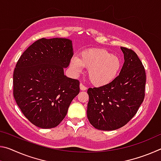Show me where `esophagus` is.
Wrapping results in <instances>:
<instances>
[{"instance_id":"esophagus-1","label":"esophagus","mask_w":161,"mask_h":161,"mask_svg":"<svg viewBox=\"0 0 161 161\" xmlns=\"http://www.w3.org/2000/svg\"><path fill=\"white\" fill-rule=\"evenodd\" d=\"M80 89L81 90H82V91H84V90H86V87L84 85V84H80Z\"/></svg>"}]
</instances>
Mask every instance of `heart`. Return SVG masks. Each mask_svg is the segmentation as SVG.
I'll list each match as a JSON object with an SVG mask.
<instances>
[{"label": "heart", "instance_id": "1", "mask_svg": "<svg viewBox=\"0 0 161 161\" xmlns=\"http://www.w3.org/2000/svg\"><path fill=\"white\" fill-rule=\"evenodd\" d=\"M71 66L80 72L83 67L87 68L88 77L96 86H103L111 82L118 75L121 67L119 57L103 49H90L82 52L80 58L73 57Z\"/></svg>", "mask_w": 161, "mask_h": 161}]
</instances>
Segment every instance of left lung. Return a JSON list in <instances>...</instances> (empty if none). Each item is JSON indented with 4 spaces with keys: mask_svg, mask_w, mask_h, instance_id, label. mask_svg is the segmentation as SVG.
I'll return each mask as SVG.
<instances>
[{
    "mask_svg": "<svg viewBox=\"0 0 161 161\" xmlns=\"http://www.w3.org/2000/svg\"><path fill=\"white\" fill-rule=\"evenodd\" d=\"M124 63L109 84L89 88L86 115L97 129L114 130L124 126L137 112L145 97L146 72L134 52L121 47Z\"/></svg>",
    "mask_w": 161,
    "mask_h": 161,
    "instance_id": "1",
    "label": "left lung"
}]
</instances>
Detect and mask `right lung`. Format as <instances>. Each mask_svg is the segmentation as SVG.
<instances>
[{
    "mask_svg": "<svg viewBox=\"0 0 161 161\" xmlns=\"http://www.w3.org/2000/svg\"><path fill=\"white\" fill-rule=\"evenodd\" d=\"M73 54L71 40L42 38L18 59L13 72V96L24 116L35 126H58L80 92V81L64 74Z\"/></svg>",
    "mask_w": 161,
    "mask_h": 161,
    "instance_id": "1",
    "label": "right lung"
}]
</instances>
